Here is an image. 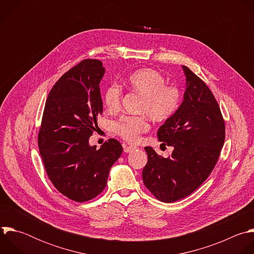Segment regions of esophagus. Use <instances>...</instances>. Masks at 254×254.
<instances>
[{"instance_id":"esophagus-1","label":"esophagus","mask_w":254,"mask_h":254,"mask_svg":"<svg viewBox=\"0 0 254 254\" xmlns=\"http://www.w3.org/2000/svg\"><path fill=\"white\" fill-rule=\"evenodd\" d=\"M137 148L134 146H124V152L125 153H129V152H132L134 150H136Z\"/></svg>"}]
</instances>
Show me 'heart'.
I'll return each instance as SVG.
<instances>
[{
    "instance_id": "b5f03b06",
    "label": "heart",
    "mask_w": 254,
    "mask_h": 254,
    "mask_svg": "<svg viewBox=\"0 0 254 254\" xmlns=\"http://www.w3.org/2000/svg\"><path fill=\"white\" fill-rule=\"evenodd\" d=\"M126 86L142 96L139 112L147 114L151 119L161 122L170 118L178 108L180 91L174 85H167L165 77L157 70L142 68L131 73L125 80ZM122 89L118 85L106 88L103 100L110 111L119 109ZM149 122L145 116H124L113 124L114 132L125 141L135 143L140 134L146 132Z\"/></svg>"
}]
</instances>
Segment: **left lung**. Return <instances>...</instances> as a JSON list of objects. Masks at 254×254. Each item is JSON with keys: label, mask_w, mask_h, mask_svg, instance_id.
<instances>
[{"label": "left lung", "mask_w": 254, "mask_h": 254, "mask_svg": "<svg viewBox=\"0 0 254 254\" xmlns=\"http://www.w3.org/2000/svg\"><path fill=\"white\" fill-rule=\"evenodd\" d=\"M183 102L157 132L162 144L172 146L164 158L145 147L148 161L142 177L147 189L162 202L177 201L195 191L213 170L225 139V123L207 85L188 67Z\"/></svg>", "instance_id": "1"}]
</instances>
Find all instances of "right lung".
<instances>
[{"label": "right lung", "instance_id": "obj_1", "mask_svg": "<svg viewBox=\"0 0 254 254\" xmlns=\"http://www.w3.org/2000/svg\"><path fill=\"white\" fill-rule=\"evenodd\" d=\"M105 74L101 61L86 59L66 72L51 89L38 135L47 175L64 196L85 202L102 192L110 168L123 148L109 139L100 149L89 145L103 112L99 84Z\"/></svg>", "mask_w": 254, "mask_h": 254}]
</instances>
